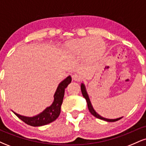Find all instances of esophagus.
Segmentation results:
<instances>
[{"label": "esophagus", "mask_w": 146, "mask_h": 146, "mask_svg": "<svg viewBox=\"0 0 146 146\" xmlns=\"http://www.w3.org/2000/svg\"><path fill=\"white\" fill-rule=\"evenodd\" d=\"M72 78H73V80H74V81H80V79H81V77H80V75L78 74V73H74V74H73L72 75Z\"/></svg>", "instance_id": "obj_1"}]
</instances>
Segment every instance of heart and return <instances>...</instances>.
Returning a JSON list of instances; mask_svg holds the SVG:
<instances>
[{
    "mask_svg": "<svg viewBox=\"0 0 146 146\" xmlns=\"http://www.w3.org/2000/svg\"><path fill=\"white\" fill-rule=\"evenodd\" d=\"M104 41L100 38H83L71 40L64 43V53L68 58L75 59L85 58L93 60L101 56L105 51Z\"/></svg>",
    "mask_w": 146,
    "mask_h": 146,
    "instance_id": "1",
    "label": "heart"
}]
</instances>
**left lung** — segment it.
Returning a JSON list of instances; mask_svg holds the SVG:
<instances>
[{
  "label": "left lung",
  "mask_w": 146,
  "mask_h": 146,
  "mask_svg": "<svg viewBox=\"0 0 146 146\" xmlns=\"http://www.w3.org/2000/svg\"><path fill=\"white\" fill-rule=\"evenodd\" d=\"M81 90H82V93L83 97L85 99H86V102H87V104H88V110H89L90 113H91L92 115H93V116L95 117H97V118H98V119H100L105 120V121H108V122H114V121H118V120H119L120 119L122 118V117H121V118H117V119H106V118H104V117H102L101 116H100V115H99L95 111L94 109H93V107H92L91 104H90V100H89V98H88V95H87V93H86V89H85V86H84V85L83 84L81 85Z\"/></svg>",
  "instance_id": "1"
}]
</instances>
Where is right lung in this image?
<instances>
[{
  "instance_id": "1",
  "label": "right lung",
  "mask_w": 146,
  "mask_h": 146,
  "mask_svg": "<svg viewBox=\"0 0 146 146\" xmlns=\"http://www.w3.org/2000/svg\"><path fill=\"white\" fill-rule=\"evenodd\" d=\"M71 82V76H68L60 84L54 95V101L49 107L46 108L42 113L37 116L33 117H27L21 116L14 113L20 119L24 121L27 124L31 126H42L51 123L59 117L61 110V105L62 104L64 89Z\"/></svg>"
}]
</instances>
